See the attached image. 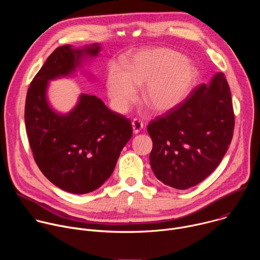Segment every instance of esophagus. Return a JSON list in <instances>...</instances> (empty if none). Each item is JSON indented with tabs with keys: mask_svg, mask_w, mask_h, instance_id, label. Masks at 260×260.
I'll use <instances>...</instances> for the list:
<instances>
[{
	"mask_svg": "<svg viewBox=\"0 0 260 260\" xmlns=\"http://www.w3.org/2000/svg\"><path fill=\"white\" fill-rule=\"evenodd\" d=\"M132 126H133L134 133H135V134H138V133H140L141 129L143 128L144 123L142 122V120H140V119H138V118H135V119L132 121Z\"/></svg>",
	"mask_w": 260,
	"mask_h": 260,
	"instance_id": "34e87169",
	"label": "esophagus"
}]
</instances>
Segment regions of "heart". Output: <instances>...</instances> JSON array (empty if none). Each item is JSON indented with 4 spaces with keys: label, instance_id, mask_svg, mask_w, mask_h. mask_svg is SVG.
<instances>
[{
    "label": "heart",
    "instance_id": "heart-1",
    "mask_svg": "<svg viewBox=\"0 0 260 260\" xmlns=\"http://www.w3.org/2000/svg\"><path fill=\"white\" fill-rule=\"evenodd\" d=\"M196 71L185 58L170 49H155L137 54L122 71L113 64L107 78L111 103L125 112L137 99L136 88H143L144 103L156 112H166L187 95Z\"/></svg>",
    "mask_w": 260,
    "mask_h": 260
}]
</instances>
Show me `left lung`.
Wrapping results in <instances>:
<instances>
[{
    "label": "left lung",
    "mask_w": 260,
    "mask_h": 260,
    "mask_svg": "<svg viewBox=\"0 0 260 260\" xmlns=\"http://www.w3.org/2000/svg\"><path fill=\"white\" fill-rule=\"evenodd\" d=\"M235 128L232 94L223 73L193 88L179 105L148 124L156 178L176 189L205 180L229 149Z\"/></svg>",
    "instance_id": "left-lung-1"
}]
</instances>
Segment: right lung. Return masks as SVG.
<instances>
[{"instance_id":"right-lung-1","label":"right lung","mask_w":260,"mask_h":260,"mask_svg":"<svg viewBox=\"0 0 260 260\" xmlns=\"http://www.w3.org/2000/svg\"><path fill=\"white\" fill-rule=\"evenodd\" d=\"M99 51L96 44L57 47L36 74L25 99V129L34 159L51 183L71 193H88L103 185L133 135L131 120L95 95L82 94L68 115L54 113L46 102L48 80L70 74L82 54L95 56Z\"/></svg>"}]
</instances>
